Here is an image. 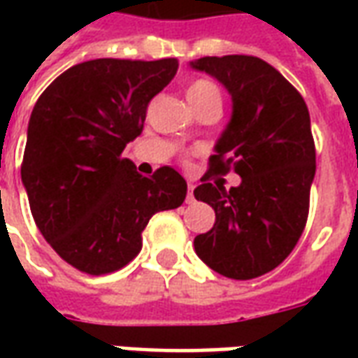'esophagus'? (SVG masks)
<instances>
[{
	"label": "esophagus",
	"mask_w": 358,
	"mask_h": 358,
	"mask_svg": "<svg viewBox=\"0 0 358 358\" xmlns=\"http://www.w3.org/2000/svg\"><path fill=\"white\" fill-rule=\"evenodd\" d=\"M194 184H187V197H186V203H194L195 197H194Z\"/></svg>",
	"instance_id": "obj_1"
}]
</instances>
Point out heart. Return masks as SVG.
Segmentation results:
<instances>
[{
    "label": "heart",
    "mask_w": 358,
    "mask_h": 358,
    "mask_svg": "<svg viewBox=\"0 0 358 358\" xmlns=\"http://www.w3.org/2000/svg\"><path fill=\"white\" fill-rule=\"evenodd\" d=\"M187 99L194 105V109L205 103H220V90L209 80H194L187 86Z\"/></svg>",
    "instance_id": "obj_1"
}]
</instances>
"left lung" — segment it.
<instances>
[{"label":"left lung","mask_w":358,"mask_h":358,"mask_svg":"<svg viewBox=\"0 0 358 358\" xmlns=\"http://www.w3.org/2000/svg\"><path fill=\"white\" fill-rule=\"evenodd\" d=\"M189 65L232 95V118L194 189L195 199L217 215L209 232L194 240L195 253L226 278L263 276L292 253L307 224L316 172L307 103L259 57H201ZM230 170L242 184L226 190L216 174Z\"/></svg>","instance_id":"left-lung-1"}]
</instances>
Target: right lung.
<instances>
[{"label":"right lung","mask_w":358,"mask_h":358,"mask_svg":"<svg viewBox=\"0 0 358 358\" xmlns=\"http://www.w3.org/2000/svg\"><path fill=\"white\" fill-rule=\"evenodd\" d=\"M176 71L178 59H94L71 66L36 101L20 176L38 230L80 272L126 266L141 251L149 218L186 199L174 169L148 178L120 157Z\"/></svg>","instance_id":"obj_1"}]
</instances>
